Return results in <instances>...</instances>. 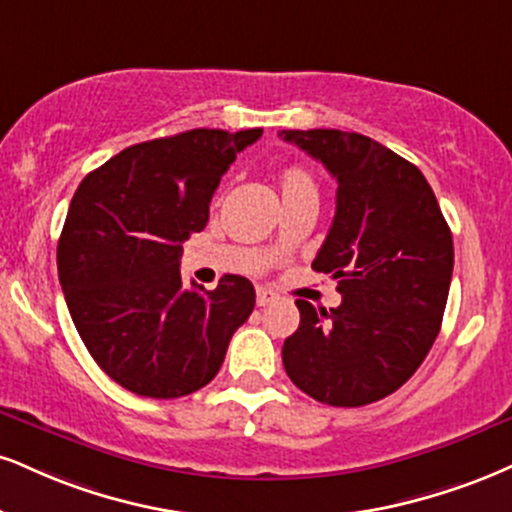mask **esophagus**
Instances as JSON below:
<instances>
[{
	"instance_id": "obj_1",
	"label": "esophagus",
	"mask_w": 512,
	"mask_h": 512,
	"mask_svg": "<svg viewBox=\"0 0 512 512\" xmlns=\"http://www.w3.org/2000/svg\"><path fill=\"white\" fill-rule=\"evenodd\" d=\"M276 300H279V295H276L274 291H269V288H257V305L260 307L272 305V303H276Z\"/></svg>"
}]
</instances>
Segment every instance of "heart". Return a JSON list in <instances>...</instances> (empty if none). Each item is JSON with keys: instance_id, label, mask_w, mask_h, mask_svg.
Here are the masks:
<instances>
[{"instance_id": "obj_1", "label": "heart", "mask_w": 512, "mask_h": 512, "mask_svg": "<svg viewBox=\"0 0 512 512\" xmlns=\"http://www.w3.org/2000/svg\"><path fill=\"white\" fill-rule=\"evenodd\" d=\"M279 190L283 202L300 200V197H315L317 200V181L312 176L310 169H305L303 164H288L279 171Z\"/></svg>"}]
</instances>
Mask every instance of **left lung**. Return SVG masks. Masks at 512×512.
<instances>
[{"instance_id": "8db88e82", "label": "left lung", "mask_w": 512, "mask_h": 512, "mask_svg": "<svg viewBox=\"0 0 512 512\" xmlns=\"http://www.w3.org/2000/svg\"><path fill=\"white\" fill-rule=\"evenodd\" d=\"M336 178V217L312 269L338 281L341 305L295 300L300 326L283 367L307 396L360 408L398 391L439 336L453 238L427 178L377 140L336 128L281 131Z\"/></svg>"}]
</instances>
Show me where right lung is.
<instances>
[{
	"instance_id": "right-lung-1",
	"label": "right lung",
	"mask_w": 512,
	"mask_h": 512,
	"mask_svg": "<svg viewBox=\"0 0 512 512\" xmlns=\"http://www.w3.org/2000/svg\"><path fill=\"white\" fill-rule=\"evenodd\" d=\"M262 128H193L147 140L90 171L57 248L61 291L88 353L123 389L188 396L217 377L255 307L245 276L183 288V243L202 231L221 176Z\"/></svg>"
}]
</instances>
